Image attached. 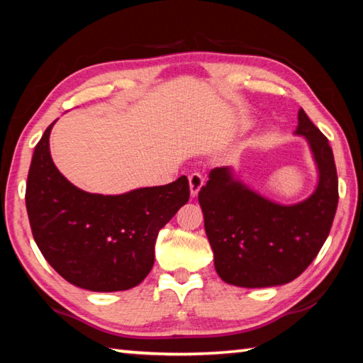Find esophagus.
Listing matches in <instances>:
<instances>
[{"label": "esophagus", "mask_w": 363, "mask_h": 363, "mask_svg": "<svg viewBox=\"0 0 363 363\" xmlns=\"http://www.w3.org/2000/svg\"><path fill=\"white\" fill-rule=\"evenodd\" d=\"M205 184V177L201 176L200 173H192L189 174V186H190V195L196 196L200 192L201 186Z\"/></svg>", "instance_id": "obj_1"}]
</instances>
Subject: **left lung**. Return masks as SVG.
<instances>
[{
	"mask_svg": "<svg viewBox=\"0 0 363 363\" xmlns=\"http://www.w3.org/2000/svg\"><path fill=\"white\" fill-rule=\"evenodd\" d=\"M298 130L309 143L318 186L309 199L284 206L233 181L229 168L210 171L199 201L214 267L225 284L243 288L284 285L299 277L327 240L337 206V174L328 139L303 108Z\"/></svg>",
	"mask_w": 363,
	"mask_h": 363,
	"instance_id": "left-lung-1",
	"label": "left lung"
}]
</instances>
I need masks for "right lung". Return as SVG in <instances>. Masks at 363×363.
I'll list each match as a JSON object with an SVG mask.
<instances>
[{
  "instance_id": "right-lung-1",
  "label": "right lung",
  "mask_w": 363,
  "mask_h": 363,
  "mask_svg": "<svg viewBox=\"0 0 363 363\" xmlns=\"http://www.w3.org/2000/svg\"><path fill=\"white\" fill-rule=\"evenodd\" d=\"M52 125L35 147L27 177L26 205L35 242L72 285L91 291L130 290L152 270L160 229L189 201L187 177L123 195L83 192L52 163Z\"/></svg>"
}]
</instances>
